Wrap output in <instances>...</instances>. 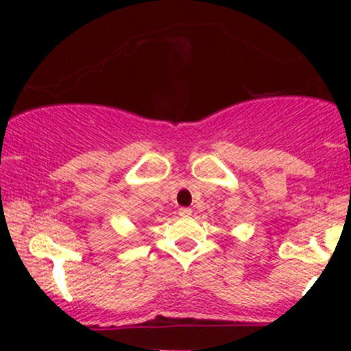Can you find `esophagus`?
I'll return each mask as SVG.
<instances>
[{"label":"esophagus","mask_w":351,"mask_h":351,"mask_svg":"<svg viewBox=\"0 0 351 351\" xmlns=\"http://www.w3.org/2000/svg\"><path fill=\"white\" fill-rule=\"evenodd\" d=\"M191 209L189 208H181L180 209V216H183V217H188V216H191Z\"/></svg>","instance_id":"1"}]
</instances>
